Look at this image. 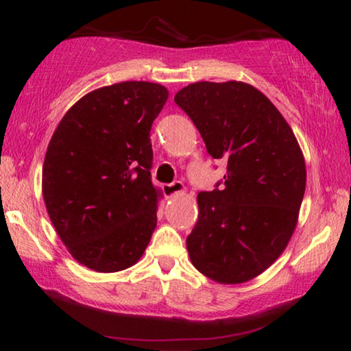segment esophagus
I'll list each match as a JSON object with an SVG mask.
<instances>
[{
	"label": "esophagus",
	"instance_id": "esophagus-1",
	"mask_svg": "<svg viewBox=\"0 0 351 351\" xmlns=\"http://www.w3.org/2000/svg\"><path fill=\"white\" fill-rule=\"evenodd\" d=\"M184 190H185V186L179 180L172 182V184L162 185V193H165L166 198H172V196H176L177 193H182Z\"/></svg>",
	"mask_w": 351,
	"mask_h": 351
}]
</instances>
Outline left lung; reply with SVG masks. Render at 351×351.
<instances>
[{
    "instance_id": "left-lung-1",
    "label": "left lung",
    "mask_w": 351,
    "mask_h": 351,
    "mask_svg": "<svg viewBox=\"0 0 351 351\" xmlns=\"http://www.w3.org/2000/svg\"><path fill=\"white\" fill-rule=\"evenodd\" d=\"M174 102L189 114L227 174L199 191V215L186 237L195 268L238 285L265 271L289 243L305 193V161L275 105L239 81L189 84Z\"/></svg>"
}]
</instances>
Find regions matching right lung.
<instances>
[{
  "mask_svg": "<svg viewBox=\"0 0 351 351\" xmlns=\"http://www.w3.org/2000/svg\"><path fill=\"white\" fill-rule=\"evenodd\" d=\"M165 86L126 81L80 99L57 126L43 166V196L76 261L100 273L131 267L156 227L150 129Z\"/></svg>",
  "mask_w": 351,
  "mask_h": 351,
  "instance_id": "obj_1",
  "label": "right lung"
}]
</instances>
